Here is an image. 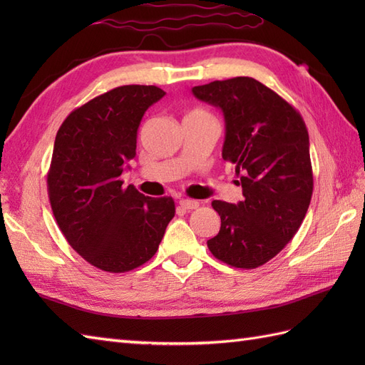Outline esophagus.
<instances>
[{"mask_svg": "<svg viewBox=\"0 0 365 365\" xmlns=\"http://www.w3.org/2000/svg\"><path fill=\"white\" fill-rule=\"evenodd\" d=\"M178 205H180L183 210H196V208L199 207V202L197 200H191V199H180Z\"/></svg>", "mask_w": 365, "mask_h": 365, "instance_id": "34e87169", "label": "esophagus"}]
</instances>
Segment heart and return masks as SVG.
Returning <instances> with one entry per match:
<instances>
[{
  "mask_svg": "<svg viewBox=\"0 0 365 365\" xmlns=\"http://www.w3.org/2000/svg\"><path fill=\"white\" fill-rule=\"evenodd\" d=\"M192 113H200V111H192Z\"/></svg>",
  "mask_w": 365,
  "mask_h": 365,
  "instance_id": "obj_1",
  "label": "heart"
}]
</instances>
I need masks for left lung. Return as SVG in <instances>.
<instances>
[{"instance_id": "8db88e82", "label": "left lung", "mask_w": 365, "mask_h": 365, "mask_svg": "<svg viewBox=\"0 0 365 365\" xmlns=\"http://www.w3.org/2000/svg\"><path fill=\"white\" fill-rule=\"evenodd\" d=\"M192 94L222 111V158L235 168L245 196L238 204L213 200L221 229L207 246L230 267L257 268L284 250L311 204L306 123L290 103L250 76L195 86Z\"/></svg>"}]
</instances>
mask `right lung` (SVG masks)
Segmentation results:
<instances>
[{
  "label": "right lung",
  "mask_w": 365,
  "mask_h": 365,
  "mask_svg": "<svg viewBox=\"0 0 365 365\" xmlns=\"http://www.w3.org/2000/svg\"><path fill=\"white\" fill-rule=\"evenodd\" d=\"M163 97L157 86L111 89L68 114L54 139L46 175L53 215L68 245L108 273L150 260L175 215L173 197L144 196L120 180L144 113Z\"/></svg>",
  "instance_id": "right-lung-1"
}]
</instances>
